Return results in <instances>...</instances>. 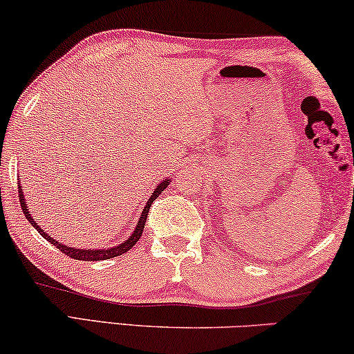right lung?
Segmentation results:
<instances>
[{
    "instance_id": "add662e5",
    "label": "right lung",
    "mask_w": 354,
    "mask_h": 354,
    "mask_svg": "<svg viewBox=\"0 0 354 354\" xmlns=\"http://www.w3.org/2000/svg\"><path fill=\"white\" fill-rule=\"evenodd\" d=\"M167 185H169V180H164V182L159 183L158 188H156V190H154V193L151 195V198H149V200H148L147 206H145V209H143V212H142V217H140V221H138V225L135 227V232H133L132 235L129 236V240H125L122 245L115 246V248H108V250H79V248H71V246L59 243V241H57L56 239H51L50 235L45 234V232H43V229H40V227L37 225V222L32 219L30 214H28L27 206H26V201H24V195H22V188H21V185H19V201H21V207H22L24 214H26L28 222H30V224L38 230V234H40L45 240L50 241L51 245H55L57 250L62 251V253L67 254V256H69V258H72V259H79V261H103V259L115 258V256L127 253V251H129L130 248H133V245L137 243V241L140 240V236H142V234H143L145 222H147V217H148L149 207H151V203H153L154 200H156V198H158L159 195H161V192H162L164 188H166Z\"/></svg>"
}]
</instances>
